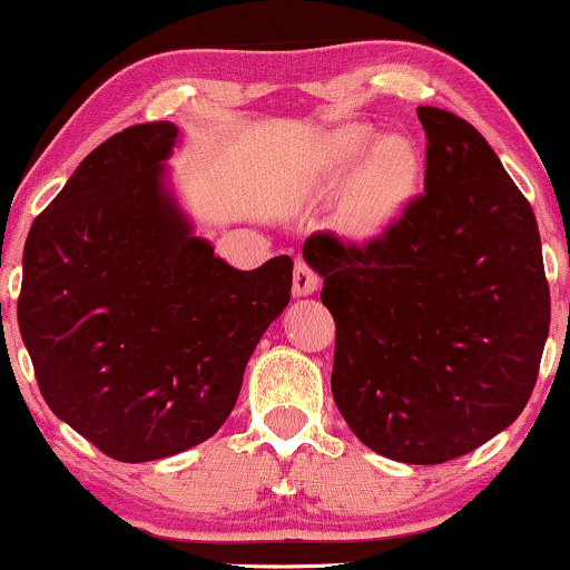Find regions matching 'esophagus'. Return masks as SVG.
<instances>
[{"instance_id": "34e87169", "label": "esophagus", "mask_w": 570, "mask_h": 570, "mask_svg": "<svg viewBox=\"0 0 570 570\" xmlns=\"http://www.w3.org/2000/svg\"><path fill=\"white\" fill-rule=\"evenodd\" d=\"M315 289H318V273L313 271L307 259L297 257L294 259V294L305 297V294H313Z\"/></svg>"}]
</instances>
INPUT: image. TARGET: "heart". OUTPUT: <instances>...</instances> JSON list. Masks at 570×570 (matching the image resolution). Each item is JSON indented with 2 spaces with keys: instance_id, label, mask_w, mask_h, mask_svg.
I'll return each instance as SVG.
<instances>
[{
  "instance_id": "b5f03b06",
  "label": "heart",
  "mask_w": 570,
  "mask_h": 570,
  "mask_svg": "<svg viewBox=\"0 0 570 570\" xmlns=\"http://www.w3.org/2000/svg\"><path fill=\"white\" fill-rule=\"evenodd\" d=\"M358 163L362 169L347 188L345 219L355 233L366 236L387 225L390 217L406 204L416 183V156L401 137H385L376 142L372 127L345 125L334 129L326 140L321 161L326 190L342 188Z\"/></svg>"
}]
</instances>
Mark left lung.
Returning a JSON list of instances; mask_svg holds the SVG:
<instances>
[{"instance_id": "8db88e82", "label": "left lung", "mask_w": 570, "mask_h": 570, "mask_svg": "<svg viewBox=\"0 0 570 570\" xmlns=\"http://www.w3.org/2000/svg\"><path fill=\"white\" fill-rule=\"evenodd\" d=\"M424 194L376 238L303 255L337 326L332 393L358 441L406 464L464 456L518 420L550 334L539 225L470 121L416 108Z\"/></svg>"}]
</instances>
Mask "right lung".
Masks as SVG:
<instances>
[{"instance_id": "right-lung-1", "label": "right lung", "mask_w": 570, "mask_h": 570, "mask_svg": "<svg viewBox=\"0 0 570 570\" xmlns=\"http://www.w3.org/2000/svg\"><path fill=\"white\" fill-rule=\"evenodd\" d=\"M175 137L173 121H148L100 142L23 249L18 326L42 397L119 462L215 435L289 305V257L236 271L190 233L161 185Z\"/></svg>"}]
</instances>
